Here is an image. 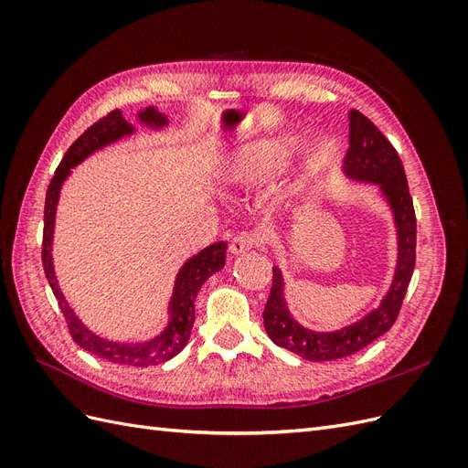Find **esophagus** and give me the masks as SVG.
<instances>
[{"label": "esophagus", "instance_id": "34e87169", "mask_svg": "<svg viewBox=\"0 0 468 468\" xmlns=\"http://www.w3.org/2000/svg\"><path fill=\"white\" fill-rule=\"evenodd\" d=\"M260 244V236L253 234V232H239L232 238L230 242V253L232 256H242V253L253 250Z\"/></svg>", "mask_w": 468, "mask_h": 468}]
</instances>
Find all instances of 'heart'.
Instances as JSON below:
<instances>
[{
  "label": "heart",
  "mask_w": 468,
  "mask_h": 468,
  "mask_svg": "<svg viewBox=\"0 0 468 468\" xmlns=\"http://www.w3.org/2000/svg\"><path fill=\"white\" fill-rule=\"evenodd\" d=\"M292 148L285 140H253L236 148L224 162V179L232 186L251 187L285 167Z\"/></svg>",
  "instance_id": "1"
}]
</instances>
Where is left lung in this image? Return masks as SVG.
Segmentation results:
<instances>
[{"label":"left lung","mask_w":468,"mask_h":468,"mask_svg":"<svg viewBox=\"0 0 468 468\" xmlns=\"http://www.w3.org/2000/svg\"><path fill=\"white\" fill-rule=\"evenodd\" d=\"M344 174L353 181L373 183L392 210L396 226V258L390 289L380 304L357 322L334 332H314L296 322L285 301V279L273 267V285L263 310L267 335L306 361H334L361 351L392 328L399 318L410 279L416 265V212L399 152L377 126L359 111H349V150L344 158Z\"/></svg>","instance_id":"8db88e82"}]
</instances>
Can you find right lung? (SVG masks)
<instances>
[{"instance_id":"add662e5","label":"right lung","mask_w":468,"mask_h":468,"mask_svg":"<svg viewBox=\"0 0 468 468\" xmlns=\"http://www.w3.org/2000/svg\"><path fill=\"white\" fill-rule=\"evenodd\" d=\"M138 121L150 129H164L167 124V117L155 107H146L138 111ZM134 134V126L122 117L121 109L111 111L107 117L99 119L95 124L83 133L76 143L68 148L60 165L56 167V174L50 181L45 201V232H42V267H45V275L50 282V289L58 301V306L68 322L69 335L74 342L86 349L88 353L101 357L111 363L129 365V367H150L165 363L167 359L176 357L177 353L187 346L191 337V328L195 322V299L197 292L201 291L205 281L220 271L226 261V242L210 244L201 250L197 256L189 258L176 277V285L172 292V301H169V322L155 337L148 339L144 344H121V342H109L105 337H99L91 330H88L83 322L76 316V313L69 308L68 301L58 287V281L54 275V263H52V238H54V220H56V205H58V197L62 183L66 177L72 174V167L81 164L83 160L91 155L93 152L101 150L117 140Z\"/></svg>"}]
</instances>
